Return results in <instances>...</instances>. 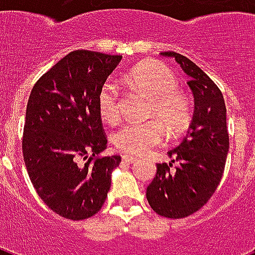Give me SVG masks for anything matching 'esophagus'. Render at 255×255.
<instances>
[{"label": "esophagus", "instance_id": "1", "mask_svg": "<svg viewBox=\"0 0 255 255\" xmlns=\"http://www.w3.org/2000/svg\"><path fill=\"white\" fill-rule=\"evenodd\" d=\"M122 160H123V163H126V164H132V163H135L136 160H137V157H135V156L123 155Z\"/></svg>", "mask_w": 255, "mask_h": 255}]
</instances>
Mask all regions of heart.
<instances>
[{"label":"heart","mask_w":255,"mask_h":255,"mask_svg":"<svg viewBox=\"0 0 255 255\" xmlns=\"http://www.w3.org/2000/svg\"><path fill=\"white\" fill-rule=\"evenodd\" d=\"M124 81L133 88L151 95L149 114L159 116L172 133L181 131L189 119V103L176 90L177 82L169 67L160 62H144L124 75ZM122 88L115 79H107L98 95V107L102 119L115 123L120 118ZM165 129L159 120L129 122L114 135L118 149L129 155H141L161 144Z\"/></svg>","instance_id":"heart-1"}]
</instances>
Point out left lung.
Masks as SVG:
<instances>
[{
	"label": "left lung",
	"instance_id": "left-lung-1",
	"mask_svg": "<svg viewBox=\"0 0 255 255\" xmlns=\"http://www.w3.org/2000/svg\"><path fill=\"white\" fill-rule=\"evenodd\" d=\"M160 55L173 58L189 78L194 110L185 137L168 151L170 163L157 164L147 200L160 216L184 218L201 209L221 181L229 151L225 100L214 82L190 59L174 51ZM174 161L179 165L170 171Z\"/></svg>",
	"mask_w": 255,
	"mask_h": 255
}]
</instances>
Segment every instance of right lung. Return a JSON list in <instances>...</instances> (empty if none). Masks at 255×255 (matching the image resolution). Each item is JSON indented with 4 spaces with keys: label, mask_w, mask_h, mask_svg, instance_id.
<instances>
[{
    "label": "right lung",
    "mask_w": 255,
    "mask_h": 255,
    "mask_svg": "<svg viewBox=\"0 0 255 255\" xmlns=\"http://www.w3.org/2000/svg\"><path fill=\"white\" fill-rule=\"evenodd\" d=\"M120 61L122 55L77 50L30 92L22 140L26 169L42 201L67 220L99 212L122 161L118 155L95 157L107 148L98 95Z\"/></svg>",
    "instance_id": "right-lung-1"
}]
</instances>
